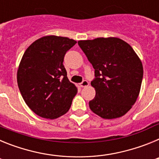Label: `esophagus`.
I'll return each mask as SVG.
<instances>
[{"label": "esophagus", "instance_id": "34e87169", "mask_svg": "<svg viewBox=\"0 0 159 159\" xmlns=\"http://www.w3.org/2000/svg\"><path fill=\"white\" fill-rule=\"evenodd\" d=\"M80 87H82V88H85V87H88V85H89V83H88V80H84L83 82H81L80 84Z\"/></svg>", "mask_w": 159, "mask_h": 159}]
</instances>
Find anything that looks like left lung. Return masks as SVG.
<instances>
[{
	"label": "left lung",
	"mask_w": 159,
	"mask_h": 159,
	"mask_svg": "<svg viewBox=\"0 0 159 159\" xmlns=\"http://www.w3.org/2000/svg\"><path fill=\"white\" fill-rule=\"evenodd\" d=\"M78 44L95 69L91 84L95 96L89 102L90 109L102 119L124 116L139 95L143 76L139 57L117 37L79 40Z\"/></svg>",
	"instance_id": "8db88e82"
}]
</instances>
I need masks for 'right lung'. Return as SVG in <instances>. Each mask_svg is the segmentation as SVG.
<instances>
[{"instance_id":"obj_1","label":"right lung","mask_w":159,"mask_h":159,"mask_svg":"<svg viewBox=\"0 0 159 159\" xmlns=\"http://www.w3.org/2000/svg\"><path fill=\"white\" fill-rule=\"evenodd\" d=\"M76 41L46 36L34 41L24 53L17 70V84L26 104L44 119H54L68 111L77 93L63 62Z\"/></svg>"}]
</instances>
